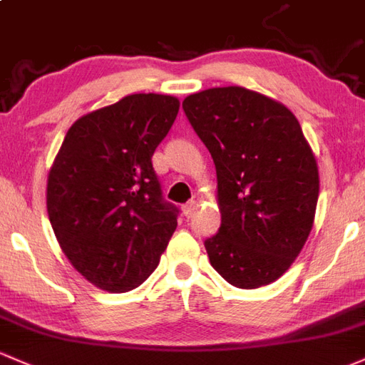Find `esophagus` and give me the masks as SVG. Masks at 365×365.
<instances>
[{"instance_id": "1", "label": "esophagus", "mask_w": 365, "mask_h": 365, "mask_svg": "<svg viewBox=\"0 0 365 365\" xmlns=\"http://www.w3.org/2000/svg\"><path fill=\"white\" fill-rule=\"evenodd\" d=\"M197 207H198V200H190V202H187L186 205H182L184 215H186V217L190 219L191 215L195 214V210H197Z\"/></svg>"}]
</instances>
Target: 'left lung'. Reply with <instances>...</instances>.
<instances>
[{
  "mask_svg": "<svg viewBox=\"0 0 365 365\" xmlns=\"http://www.w3.org/2000/svg\"><path fill=\"white\" fill-rule=\"evenodd\" d=\"M182 109L217 174L221 226L205 240L210 264L235 287L272 284L303 249L319 200V168L299 121L242 87L191 93Z\"/></svg>",
  "mask_w": 365,
  "mask_h": 365,
  "instance_id": "obj_1",
  "label": "left lung"
}]
</instances>
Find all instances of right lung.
<instances>
[{
  "label": "right lung",
  "instance_id": "right-lung-1",
  "mask_svg": "<svg viewBox=\"0 0 365 365\" xmlns=\"http://www.w3.org/2000/svg\"><path fill=\"white\" fill-rule=\"evenodd\" d=\"M178 111L170 96L123 97L74 121L50 168L46 210L58 245L103 291L139 287L178 226L151 163Z\"/></svg>",
  "mask_w": 365,
  "mask_h": 365
}]
</instances>
